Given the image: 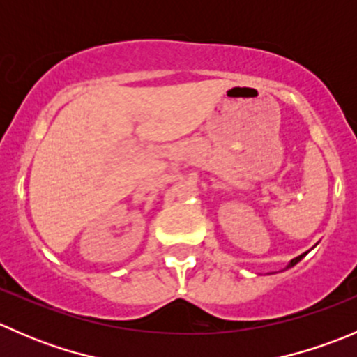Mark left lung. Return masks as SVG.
Here are the masks:
<instances>
[{
  "label": "left lung",
  "mask_w": 357,
  "mask_h": 357,
  "mask_svg": "<svg viewBox=\"0 0 357 357\" xmlns=\"http://www.w3.org/2000/svg\"><path fill=\"white\" fill-rule=\"evenodd\" d=\"M304 255H305V254H302V255H298V257H295V259H294V261H291V262H290V266L297 264V262H298V261H301V259H302V257H304Z\"/></svg>",
  "instance_id": "left-lung-1"
}]
</instances>
